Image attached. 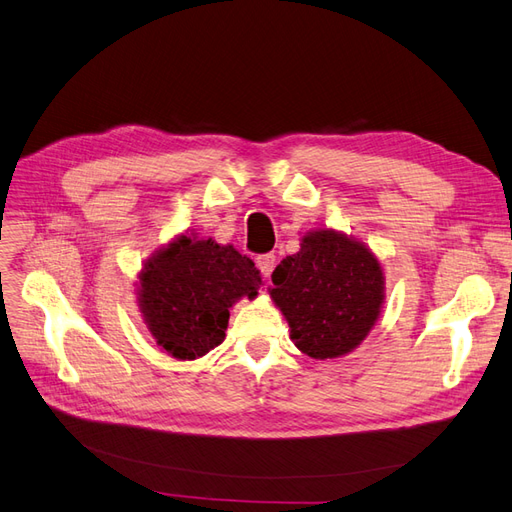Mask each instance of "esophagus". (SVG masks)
Returning <instances> with one entry per match:
<instances>
[{
    "mask_svg": "<svg viewBox=\"0 0 512 512\" xmlns=\"http://www.w3.org/2000/svg\"><path fill=\"white\" fill-rule=\"evenodd\" d=\"M275 262H277L275 254H262V256H258V258H256V265H258V269H260L262 277H269V275L273 273V269H275Z\"/></svg>",
    "mask_w": 512,
    "mask_h": 512,
    "instance_id": "1",
    "label": "esophagus"
}]
</instances>
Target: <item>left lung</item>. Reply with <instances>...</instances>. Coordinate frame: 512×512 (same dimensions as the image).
<instances>
[{"instance_id":"obj_1","label":"left lung","mask_w":512,"mask_h":512,"mask_svg":"<svg viewBox=\"0 0 512 512\" xmlns=\"http://www.w3.org/2000/svg\"><path fill=\"white\" fill-rule=\"evenodd\" d=\"M269 288L290 339L318 361L359 348L384 305V273L376 254L333 228L301 239V250L275 267Z\"/></svg>"}]
</instances>
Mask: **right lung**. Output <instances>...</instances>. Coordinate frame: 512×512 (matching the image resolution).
Here are the masks:
<instances>
[{
  "label": "right lung",
  "mask_w": 512,
  "mask_h": 512,
  "mask_svg": "<svg viewBox=\"0 0 512 512\" xmlns=\"http://www.w3.org/2000/svg\"><path fill=\"white\" fill-rule=\"evenodd\" d=\"M260 271L232 245L179 235L138 273V307L156 344L179 361L205 356L226 337L230 307L256 299Z\"/></svg>",
  "instance_id": "1"
}]
</instances>
